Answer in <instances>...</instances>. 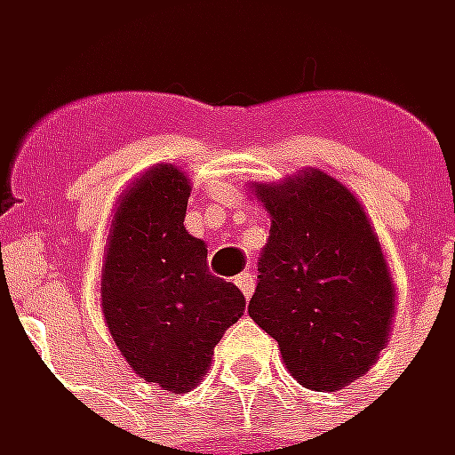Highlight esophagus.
Listing matches in <instances>:
<instances>
[{"label": "esophagus", "mask_w": 455, "mask_h": 455, "mask_svg": "<svg viewBox=\"0 0 455 455\" xmlns=\"http://www.w3.org/2000/svg\"><path fill=\"white\" fill-rule=\"evenodd\" d=\"M235 283H237V288L243 291V295H245V298H250V295L255 292V275H252L250 270L240 273V275L235 277Z\"/></svg>", "instance_id": "esophagus-1"}]
</instances>
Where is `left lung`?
<instances>
[{
	"mask_svg": "<svg viewBox=\"0 0 455 455\" xmlns=\"http://www.w3.org/2000/svg\"><path fill=\"white\" fill-rule=\"evenodd\" d=\"M250 188L270 215L250 318L300 386L340 391L376 365L393 328L395 283L376 228L318 167Z\"/></svg>",
	"mask_w": 455,
	"mask_h": 455,
	"instance_id": "left-lung-1",
	"label": "left lung"
}]
</instances>
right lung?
I'll list each match as a JSON object with an SVG mask.
<instances>
[{"instance_id":"1","label":"right lung","mask_w":455,"mask_h":455,"mask_svg":"<svg viewBox=\"0 0 455 455\" xmlns=\"http://www.w3.org/2000/svg\"><path fill=\"white\" fill-rule=\"evenodd\" d=\"M190 180L152 164L122 192L102 258L100 306L122 358L163 391H192L245 310L233 283L207 270L205 240L185 230Z\"/></svg>"}]
</instances>
